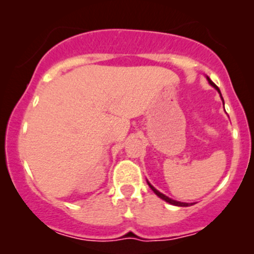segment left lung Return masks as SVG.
Returning a JSON list of instances; mask_svg holds the SVG:
<instances>
[{
	"label": "left lung",
	"mask_w": 254,
	"mask_h": 254,
	"mask_svg": "<svg viewBox=\"0 0 254 254\" xmlns=\"http://www.w3.org/2000/svg\"><path fill=\"white\" fill-rule=\"evenodd\" d=\"M206 77V80H208V82H209V84H210V86H212L214 87L215 89L217 90L218 93H220V97H221V99H222V101H223V98H222V94H221V92H220V89H218V87L216 86V84H215L214 82H212V81L210 80V77L209 76H205ZM223 105H224V101H223ZM147 183H148V185H149V188L151 189V190L154 191V193L156 194L157 197H160L161 198V199H164L165 202H167V203H170V204H172V205H177V206H190V205H193V203H184V202H178V200H174V199H172V198H170V197H167V196H165L164 193H161V192L160 191H157L155 188H154L153 185H151V184L148 182L147 180Z\"/></svg>",
	"instance_id": "obj_1"
}]
</instances>
